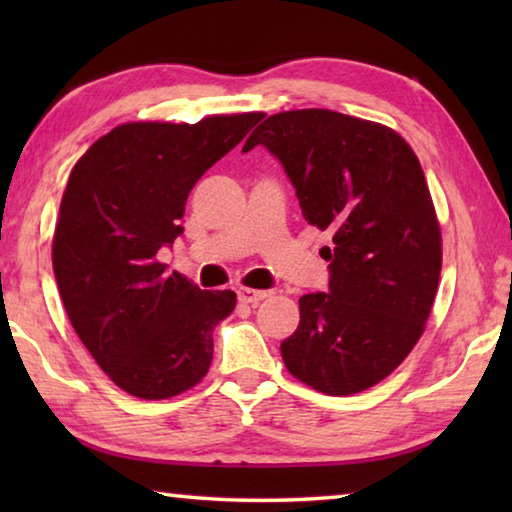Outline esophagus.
I'll list each match as a JSON object with an SVG mask.
<instances>
[{
	"instance_id": "obj_1",
	"label": "esophagus",
	"mask_w": 512,
	"mask_h": 512,
	"mask_svg": "<svg viewBox=\"0 0 512 512\" xmlns=\"http://www.w3.org/2000/svg\"><path fill=\"white\" fill-rule=\"evenodd\" d=\"M271 296V291H255V289H239V300L246 305H257L259 300Z\"/></svg>"
}]
</instances>
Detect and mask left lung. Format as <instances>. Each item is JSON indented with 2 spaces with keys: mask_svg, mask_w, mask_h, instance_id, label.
<instances>
[{
  "mask_svg": "<svg viewBox=\"0 0 512 512\" xmlns=\"http://www.w3.org/2000/svg\"><path fill=\"white\" fill-rule=\"evenodd\" d=\"M257 144L282 162L307 223L332 232L329 293L300 298L284 366L320 393L366 391L409 357L436 298L443 239L420 160L391 128L323 108L271 115L244 153Z\"/></svg>",
  "mask_w": 512,
  "mask_h": 512,
  "instance_id": "1",
  "label": "left lung"
}]
</instances>
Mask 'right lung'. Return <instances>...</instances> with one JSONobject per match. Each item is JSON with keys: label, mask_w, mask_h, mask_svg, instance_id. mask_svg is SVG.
<instances>
[{"label": "right lung", "mask_w": 512, "mask_h": 512, "mask_svg": "<svg viewBox=\"0 0 512 512\" xmlns=\"http://www.w3.org/2000/svg\"><path fill=\"white\" fill-rule=\"evenodd\" d=\"M262 117L131 121L99 137L69 173L54 275L74 332L121 391L167 400L210 370L212 329L232 314L237 293L201 291L155 257L183 235L198 178Z\"/></svg>", "instance_id": "right-lung-1"}]
</instances>
